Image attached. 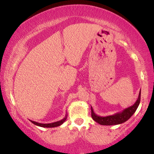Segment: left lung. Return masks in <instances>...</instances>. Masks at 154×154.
Wrapping results in <instances>:
<instances>
[{
  "label": "left lung",
  "instance_id": "obj_1",
  "mask_svg": "<svg viewBox=\"0 0 154 154\" xmlns=\"http://www.w3.org/2000/svg\"><path fill=\"white\" fill-rule=\"evenodd\" d=\"M140 101V91L138 98L135 103L131 106L127 108V109H124L122 111L117 112L116 114H113V115L106 116H100L97 115L93 111V108L91 106V116L93 120L96 122L101 125H120L125 122L126 121L130 119L131 116L133 115L134 113L137 110V107H138Z\"/></svg>",
  "mask_w": 154,
  "mask_h": 154
}]
</instances>
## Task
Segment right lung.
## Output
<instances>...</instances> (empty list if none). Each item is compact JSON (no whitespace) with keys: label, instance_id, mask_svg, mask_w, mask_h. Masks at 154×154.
<instances>
[{"label":"right lung","instance_id":"right-lung-1","mask_svg":"<svg viewBox=\"0 0 154 154\" xmlns=\"http://www.w3.org/2000/svg\"><path fill=\"white\" fill-rule=\"evenodd\" d=\"M67 118V114L65 115L64 118L62 119L61 120H60V121H58V122H52V123H48V124H42V123H39V122H34V121H32L30 120V122L32 123H33L34 125H37V126H39V127H42V128H56V127H59L60 125H61L65 121H66Z\"/></svg>","mask_w":154,"mask_h":154}]
</instances>
